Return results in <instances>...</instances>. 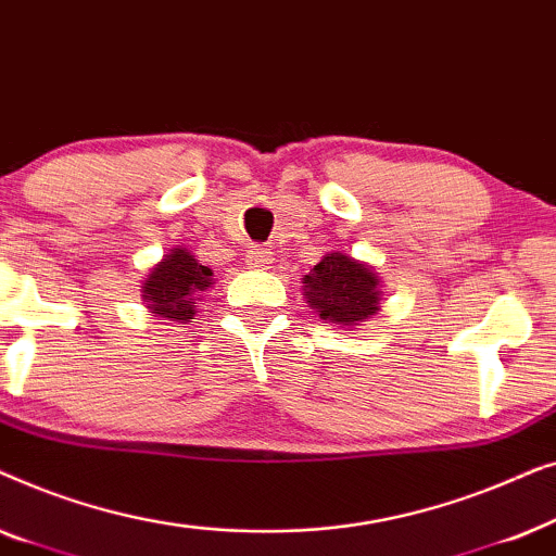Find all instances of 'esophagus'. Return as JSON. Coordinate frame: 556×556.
Here are the masks:
<instances>
[{
    "instance_id": "34e87169",
    "label": "esophagus",
    "mask_w": 556,
    "mask_h": 556,
    "mask_svg": "<svg viewBox=\"0 0 556 556\" xmlns=\"http://www.w3.org/2000/svg\"><path fill=\"white\" fill-rule=\"evenodd\" d=\"M245 261L250 268H265V265L270 263V250L268 248H261V245H253L248 250Z\"/></svg>"
}]
</instances>
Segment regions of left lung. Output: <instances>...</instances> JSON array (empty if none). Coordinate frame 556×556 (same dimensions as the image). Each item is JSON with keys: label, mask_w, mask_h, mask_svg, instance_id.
I'll use <instances>...</instances> for the list:
<instances>
[{"label": "left lung", "mask_w": 556, "mask_h": 556, "mask_svg": "<svg viewBox=\"0 0 556 556\" xmlns=\"http://www.w3.org/2000/svg\"><path fill=\"white\" fill-rule=\"evenodd\" d=\"M303 283L311 308H316L324 321L354 326L379 311L377 276L349 255L329 253L321 257Z\"/></svg>", "instance_id": "obj_1"}]
</instances>
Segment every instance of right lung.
<instances>
[{"mask_svg":"<svg viewBox=\"0 0 556 556\" xmlns=\"http://www.w3.org/2000/svg\"><path fill=\"white\" fill-rule=\"evenodd\" d=\"M210 276L207 265L197 263V257L187 250L174 248V253L166 255L141 286L143 299L149 301L151 314L169 321H187L194 316L197 295L210 288Z\"/></svg>","mask_w":556,"mask_h":556,"instance_id":"obj_1","label":"right lung"}]
</instances>
